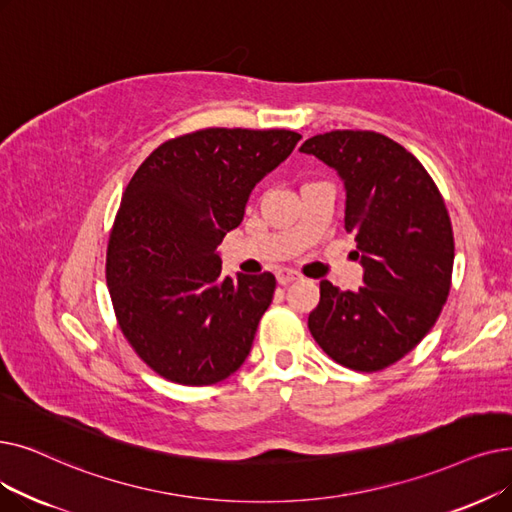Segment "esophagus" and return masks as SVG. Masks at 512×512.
<instances>
[{
	"mask_svg": "<svg viewBox=\"0 0 512 512\" xmlns=\"http://www.w3.org/2000/svg\"><path fill=\"white\" fill-rule=\"evenodd\" d=\"M276 280H278V284H291V282H295V280H301V274L295 272V270L280 268V270L276 272Z\"/></svg>",
	"mask_w": 512,
	"mask_h": 512,
	"instance_id": "obj_1",
	"label": "esophagus"
}]
</instances>
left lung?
Returning a JSON list of instances; mask_svg holds the SVG:
<instances>
[{
  "label": "left lung",
  "mask_w": 512,
  "mask_h": 512,
  "mask_svg": "<svg viewBox=\"0 0 512 512\" xmlns=\"http://www.w3.org/2000/svg\"><path fill=\"white\" fill-rule=\"evenodd\" d=\"M345 186V230L355 236L364 286L320 282L309 332L337 364L376 372L412 351L450 293L454 234L446 203L414 154L376 131L320 133L299 148Z\"/></svg>",
  "instance_id": "obj_1"
}]
</instances>
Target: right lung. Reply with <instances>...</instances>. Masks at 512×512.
I'll use <instances>...</instances> for the list:
<instances>
[{
  "instance_id": "right-lung-1",
  "label": "right lung",
  "mask_w": 512,
  "mask_h": 512,
  "mask_svg": "<svg viewBox=\"0 0 512 512\" xmlns=\"http://www.w3.org/2000/svg\"><path fill=\"white\" fill-rule=\"evenodd\" d=\"M299 140L288 129L211 127L161 144L133 173L106 280L123 335L167 381L213 385L247 360L276 278L221 276L217 247Z\"/></svg>"
}]
</instances>
